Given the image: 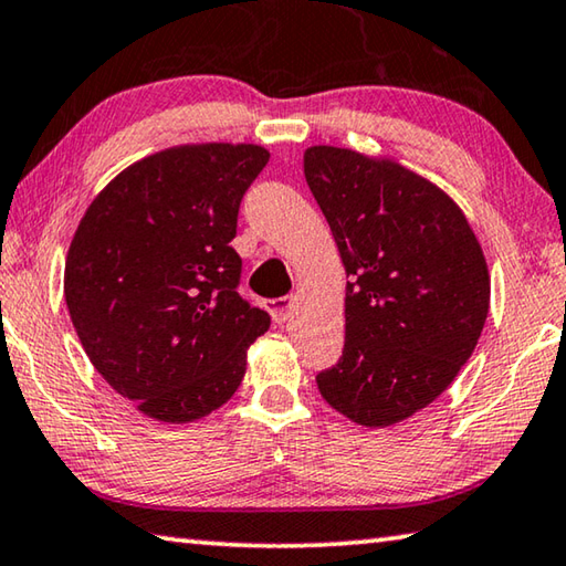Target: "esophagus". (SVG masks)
I'll return each mask as SVG.
<instances>
[{"instance_id":"1","label":"esophagus","mask_w":566,"mask_h":566,"mask_svg":"<svg viewBox=\"0 0 566 566\" xmlns=\"http://www.w3.org/2000/svg\"><path fill=\"white\" fill-rule=\"evenodd\" d=\"M268 311H271L275 323H285V321L291 318L293 298H275V301H268Z\"/></svg>"}]
</instances>
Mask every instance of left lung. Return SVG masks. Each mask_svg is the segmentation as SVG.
<instances>
[{
  "label": "left lung",
  "instance_id": "left-lung-1",
  "mask_svg": "<svg viewBox=\"0 0 566 566\" xmlns=\"http://www.w3.org/2000/svg\"><path fill=\"white\" fill-rule=\"evenodd\" d=\"M303 168L348 273L343 355L315 382L353 422L395 424L448 390L478 345L482 248L452 198L408 168L335 146L308 148Z\"/></svg>",
  "mask_w": 566,
  "mask_h": 566
}]
</instances>
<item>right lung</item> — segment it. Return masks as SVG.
Instances as JSON below:
<instances>
[{
	"label": "right lung",
	"instance_id": "right-lung-1",
	"mask_svg": "<svg viewBox=\"0 0 566 566\" xmlns=\"http://www.w3.org/2000/svg\"><path fill=\"white\" fill-rule=\"evenodd\" d=\"M268 164L253 144L168 148L118 174L66 255L64 298L98 375L148 418L221 408L271 315L238 295V211Z\"/></svg>",
	"mask_w": 566,
	"mask_h": 566
}]
</instances>
